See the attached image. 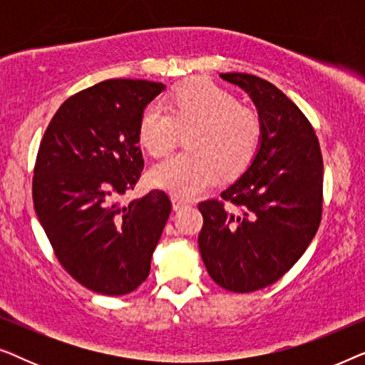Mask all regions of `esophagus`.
<instances>
[{"instance_id":"esophagus-1","label":"esophagus","mask_w":365,"mask_h":365,"mask_svg":"<svg viewBox=\"0 0 365 365\" xmlns=\"http://www.w3.org/2000/svg\"><path fill=\"white\" fill-rule=\"evenodd\" d=\"M171 202H173V209H174V211H179V209L186 206V202L181 201V199H178V197H173Z\"/></svg>"}]
</instances>
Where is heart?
Masks as SVG:
<instances>
[{
  "mask_svg": "<svg viewBox=\"0 0 365 365\" xmlns=\"http://www.w3.org/2000/svg\"><path fill=\"white\" fill-rule=\"evenodd\" d=\"M194 131L189 149L174 154L149 171V182L178 199H194L216 186L221 174L244 171L256 156L261 121L251 109L239 106L232 93L207 79L179 86L168 108L153 103L139 119L138 138L153 156L173 149L179 131Z\"/></svg>",
  "mask_w": 365,
  "mask_h": 365,
  "instance_id": "obj_1",
  "label": "heart"
}]
</instances>
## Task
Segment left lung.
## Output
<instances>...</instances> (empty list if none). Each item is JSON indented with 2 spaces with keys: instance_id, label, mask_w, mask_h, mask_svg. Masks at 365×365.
I'll return each mask as SVG.
<instances>
[{
  "instance_id": "8db88e82",
  "label": "left lung",
  "mask_w": 365,
  "mask_h": 365,
  "mask_svg": "<svg viewBox=\"0 0 365 365\" xmlns=\"http://www.w3.org/2000/svg\"><path fill=\"white\" fill-rule=\"evenodd\" d=\"M251 98L261 141L246 171L199 204V251L209 276L231 292H254L279 281L316 236L322 214L324 164L316 133L301 109L266 79L219 74Z\"/></svg>"
}]
</instances>
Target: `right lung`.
<instances>
[{"label": "right lung", "mask_w": 365, "mask_h": 365, "mask_svg": "<svg viewBox=\"0 0 365 365\" xmlns=\"http://www.w3.org/2000/svg\"><path fill=\"white\" fill-rule=\"evenodd\" d=\"M164 89L144 79H108L84 89L61 104L39 146L38 221L69 276L104 296L129 294L146 281L171 214L163 191L119 204L144 168L139 119Z\"/></svg>", "instance_id": "1"}]
</instances>
